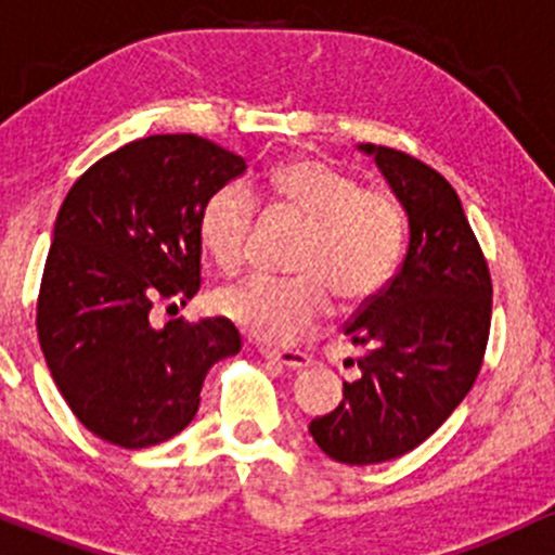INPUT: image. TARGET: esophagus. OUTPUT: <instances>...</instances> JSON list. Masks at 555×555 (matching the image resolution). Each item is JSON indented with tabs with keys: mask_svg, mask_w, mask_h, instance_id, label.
<instances>
[{
	"mask_svg": "<svg viewBox=\"0 0 555 555\" xmlns=\"http://www.w3.org/2000/svg\"><path fill=\"white\" fill-rule=\"evenodd\" d=\"M259 353L278 364L291 366V370H304V366L314 364V357H309L307 351H294V348H259Z\"/></svg>",
	"mask_w": 555,
	"mask_h": 555,
	"instance_id": "1",
	"label": "esophagus"
}]
</instances>
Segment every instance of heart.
<instances>
[{
	"label": "heart",
	"mask_w": 555,
	"mask_h": 555,
	"mask_svg": "<svg viewBox=\"0 0 555 555\" xmlns=\"http://www.w3.org/2000/svg\"><path fill=\"white\" fill-rule=\"evenodd\" d=\"M272 209L304 222L291 267L296 275H254L222 288L215 307L267 344H294L325 322L330 291L346 307L375 298L406 251V211L393 191L359 180L317 157H294L264 178ZM257 198L241 183L211 191L198 211V241L222 275L246 261Z\"/></svg>",
	"instance_id": "heart-1"
}]
</instances>
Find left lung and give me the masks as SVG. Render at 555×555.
<instances>
[{"instance_id":"obj_1","label":"left lung","mask_w":555,"mask_h":555,"mask_svg":"<svg viewBox=\"0 0 555 555\" xmlns=\"http://www.w3.org/2000/svg\"><path fill=\"white\" fill-rule=\"evenodd\" d=\"M409 215V251L390 283L344 330L361 351V377L344 401L311 420L330 459L366 466L425 443L464 401L482 370L493 280L462 202L412 154L364 143Z\"/></svg>"}]
</instances>
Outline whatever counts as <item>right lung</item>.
I'll return each mask as SVG.
<instances>
[{
    "label": "right lung",
    "mask_w": 555,
    "mask_h": 555,
    "mask_svg": "<svg viewBox=\"0 0 555 555\" xmlns=\"http://www.w3.org/2000/svg\"><path fill=\"white\" fill-rule=\"evenodd\" d=\"M246 159L194 133L149 135L107 154L62 202L36 327L70 412L120 448L170 440L196 416L215 361L241 351L225 317L152 325L202 288L198 211Z\"/></svg>",
    "instance_id": "obj_1"
}]
</instances>
